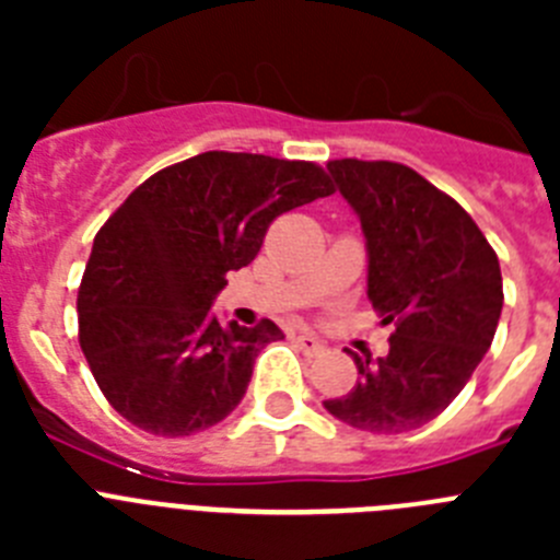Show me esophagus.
Masks as SVG:
<instances>
[{
	"label": "esophagus",
	"instance_id": "obj_1",
	"mask_svg": "<svg viewBox=\"0 0 560 560\" xmlns=\"http://www.w3.org/2000/svg\"><path fill=\"white\" fill-rule=\"evenodd\" d=\"M296 348L305 355H319L325 350V341H319L316 336H296Z\"/></svg>",
	"mask_w": 560,
	"mask_h": 560
}]
</instances>
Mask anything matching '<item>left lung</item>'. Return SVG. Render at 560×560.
<instances>
[{"label":"left lung","instance_id":"8db88e82","mask_svg":"<svg viewBox=\"0 0 560 560\" xmlns=\"http://www.w3.org/2000/svg\"><path fill=\"white\" fill-rule=\"evenodd\" d=\"M368 246V300L395 325L389 353H350L359 381L325 400L375 434L412 432L463 393L502 314L499 257L452 196L398 162H328Z\"/></svg>","mask_w":560,"mask_h":560}]
</instances>
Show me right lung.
Listing matches in <instances>:
<instances>
[{"label":"right lung","instance_id":"add662e5","mask_svg":"<svg viewBox=\"0 0 560 560\" xmlns=\"http://www.w3.org/2000/svg\"><path fill=\"white\" fill-rule=\"evenodd\" d=\"M314 162L207 151L153 173L95 235L78 291L81 350L128 423L162 438L215 427L241 404L260 348L283 339L212 314L271 221L330 196Z\"/></svg>","mask_w":560,"mask_h":560}]
</instances>
